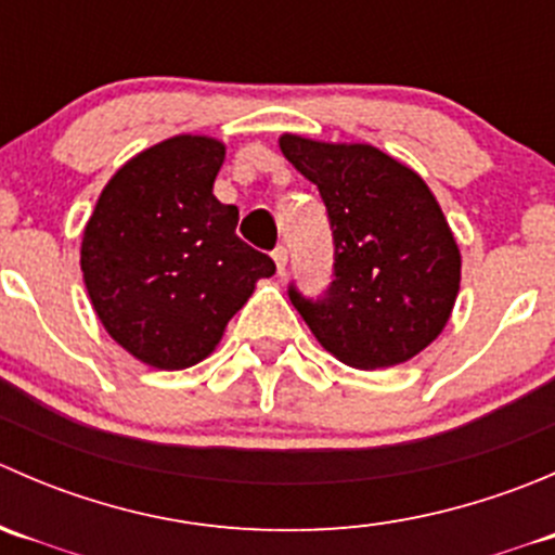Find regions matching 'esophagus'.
Wrapping results in <instances>:
<instances>
[{
  "instance_id": "obj_1",
  "label": "esophagus",
  "mask_w": 555,
  "mask_h": 555,
  "mask_svg": "<svg viewBox=\"0 0 555 555\" xmlns=\"http://www.w3.org/2000/svg\"><path fill=\"white\" fill-rule=\"evenodd\" d=\"M271 255H273V262H276L279 273H284V271H287V260H289V251H287V246H284V244H279L276 249L271 251Z\"/></svg>"
}]
</instances>
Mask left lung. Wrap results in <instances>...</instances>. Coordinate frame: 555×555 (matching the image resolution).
<instances>
[{"mask_svg":"<svg viewBox=\"0 0 555 555\" xmlns=\"http://www.w3.org/2000/svg\"><path fill=\"white\" fill-rule=\"evenodd\" d=\"M284 158L317 184L333 231V282L287 295L319 344L362 371L427 349L449 322L462 257L424 179L371 144L284 133Z\"/></svg>","mask_w":555,"mask_h":555,"instance_id":"left-lung-1","label":"left lung"}]
</instances>
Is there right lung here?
Masks as SVG:
<instances>
[{"label": "right lung", "mask_w": 555, "mask_h": 555, "mask_svg": "<svg viewBox=\"0 0 555 555\" xmlns=\"http://www.w3.org/2000/svg\"><path fill=\"white\" fill-rule=\"evenodd\" d=\"M225 147L173 137L128 160L99 195L80 266L106 333L137 360L182 371L215 351L268 255L236 233L238 209L211 193Z\"/></svg>", "instance_id": "obj_1"}]
</instances>
